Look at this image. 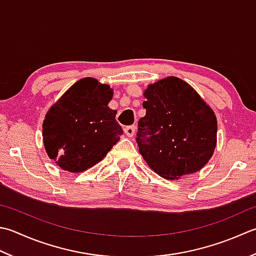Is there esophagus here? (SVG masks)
<instances>
[{
	"instance_id": "1",
	"label": "esophagus",
	"mask_w": 256,
	"mask_h": 256,
	"mask_svg": "<svg viewBox=\"0 0 256 256\" xmlns=\"http://www.w3.org/2000/svg\"><path fill=\"white\" fill-rule=\"evenodd\" d=\"M135 131H136V126H135V125H130V126H126L124 128V132L128 138H132L135 134Z\"/></svg>"
}]
</instances>
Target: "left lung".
<instances>
[{
	"instance_id": "left-lung-1",
	"label": "left lung",
	"mask_w": 256,
	"mask_h": 256,
	"mask_svg": "<svg viewBox=\"0 0 256 256\" xmlns=\"http://www.w3.org/2000/svg\"><path fill=\"white\" fill-rule=\"evenodd\" d=\"M138 124V152L168 180L192 174L212 158L218 121L212 108L183 80L168 76L148 85Z\"/></svg>"
}]
</instances>
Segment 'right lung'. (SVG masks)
Here are the masks:
<instances>
[{
  "instance_id": "right-lung-1",
  "label": "right lung",
  "mask_w": 256,
  "mask_h": 256,
  "mask_svg": "<svg viewBox=\"0 0 256 256\" xmlns=\"http://www.w3.org/2000/svg\"><path fill=\"white\" fill-rule=\"evenodd\" d=\"M108 85L84 78L74 83L48 110L43 122V142L50 158L65 171L78 173L105 158L123 134L108 106Z\"/></svg>"
}]
</instances>
